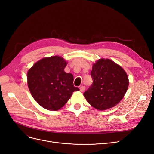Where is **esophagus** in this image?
Instances as JSON below:
<instances>
[{"mask_svg": "<svg viewBox=\"0 0 154 154\" xmlns=\"http://www.w3.org/2000/svg\"><path fill=\"white\" fill-rule=\"evenodd\" d=\"M85 87H84V86H81L80 87V91H81V92H83L85 91Z\"/></svg>", "mask_w": 154, "mask_h": 154, "instance_id": "34e87169", "label": "esophagus"}]
</instances>
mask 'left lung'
Masks as SVG:
<instances>
[{
    "label": "left lung",
    "instance_id": "obj_1",
    "mask_svg": "<svg viewBox=\"0 0 154 154\" xmlns=\"http://www.w3.org/2000/svg\"><path fill=\"white\" fill-rule=\"evenodd\" d=\"M91 75L93 83L83 95L94 108L109 109L123 99L129 82L127 73L119 65L101 58L93 64Z\"/></svg>",
    "mask_w": 154,
    "mask_h": 154
}]
</instances>
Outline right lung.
<instances>
[{
  "mask_svg": "<svg viewBox=\"0 0 154 154\" xmlns=\"http://www.w3.org/2000/svg\"><path fill=\"white\" fill-rule=\"evenodd\" d=\"M67 62L58 56L36 62L27 72V85L31 95L43 108L58 110L64 106L73 92L80 91L73 84L71 73L64 69Z\"/></svg>",
  "mask_w": 154,
  "mask_h": 154,
  "instance_id": "1",
  "label": "right lung"
}]
</instances>
